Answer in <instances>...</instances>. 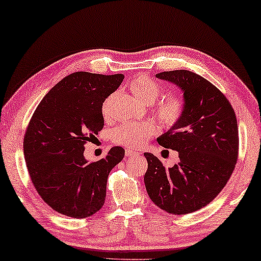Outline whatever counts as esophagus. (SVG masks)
Instances as JSON below:
<instances>
[{
	"label": "esophagus",
	"mask_w": 261,
	"mask_h": 261,
	"mask_svg": "<svg viewBox=\"0 0 261 261\" xmlns=\"http://www.w3.org/2000/svg\"><path fill=\"white\" fill-rule=\"evenodd\" d=\"M138 151H135V150H132V149H126L125 150V155H126V157H130V156H134V155H138Z\"/></svg>",
	"instance_id": "34e87169"
}]
</instances>
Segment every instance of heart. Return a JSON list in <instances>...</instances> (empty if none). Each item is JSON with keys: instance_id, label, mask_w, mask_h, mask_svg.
<instances>
[{"instance_id": "b5f03b06", "label": "heart", "mask_w": 261, "mask_h": 261, "mask_svg": "<svg viewBox=\"0 0 261 261\" xmlns=\"http://www.w3.org/2000/svg\"><path fill=\"white\" fill-rule=\"evenodd\" d=\"M129 90L133 96L146 104H151L161 95V88L156 82L147 76H138L129 84ZM185 112V102L180 97L169 96L161 99L152 113L157 120L165 128L176 126ZM102 114H108V102L102 106ZM157 127L152 121H125L114 128L112 140L114 143L129 148H138L156 133Z\"/></svg>"}]
</instances>
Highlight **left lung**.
Masks as SVG:
<instances>
[{"label": "left lung", "mask_w": 261, "mask_h": 261, "mask_svg": "<svg viewBox=\"0 0 261 261\" xmlns=\"http://www.w3.org/2000/svg\"><path fill=\"white\" fill-rule=\"evenodd\" d=\"M157 79L174 83L184 92L185 112L176 126L157 139L177 150L172 168L146 152L144 184L157 207L185 215L207 206L223 190L238 159V127L231 104L214 84L189 70L163 71Z\"/></svg>", "instance_id": "obj_1"}]
</instances>
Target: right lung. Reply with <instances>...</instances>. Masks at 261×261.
I'll list each match as a JSON object with an SVG mask.
<instances>
[{"label": "right lung", "instance_id": "add662e5", "mask_svg": "<svg viewBox=\"0 0 261 261\" xmlns=\"http://www.w3.org/2000/svg\"><path fill=\"white\" fill-rule=\"evenodd\" d=\"M123 77L72 72L42 98L29 122L23 147L30 178L60 214L84 219L104 206L109 173L125 149L113 147L104 159L89 163L84 146L104 127L102 102Z\"/></svg>", "mask_w": 261, "mask_h": 261}]
</instances>
